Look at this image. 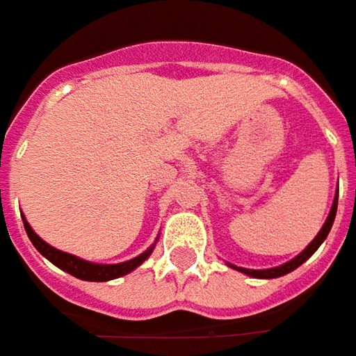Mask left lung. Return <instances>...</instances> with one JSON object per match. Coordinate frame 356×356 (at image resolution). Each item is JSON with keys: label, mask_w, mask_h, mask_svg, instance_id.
I'll use <instances>...</instances> for the list:
<instances>
[{"label": "left lung", "mask_w": 356, "mask_h": 356, "mask_svg": "<svg viewBox=\"0 0 356 356\" xmlns=\"http://www.w3.org/2000/svg\"><path fill=\"white\" fill-rule=\"evenodd\" d=\"M337 201H339V191L337 195H335V199H333V204H331V211H329V216H327V220L323 222V227L321 230L317 232V236L305 246V250L300 252L296 258H291L289 262L282 264V266H276V268H266V270H250V268H240V266H234V264H228L230 268H234V270H238L242 274H246V276L250 277H260V280H272V277H280V276H286L289 272H293L296 268H300L301 264L305 262V260H309L313 256V252L317 250L321 244H323V240L327 238V234H329V230L333 227V220H335V215H337Z\"/></svg>", "instance_id": "obj_1"}]
</instances>
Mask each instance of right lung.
<instances>
[{
    "label": "right lung",
    "instance_id": "right-lung-1",
    "mask_svg": "<svg viewBox=\"0 0 356 356\" xmlns=\"http://www.w3.org/2000/svg\"><path fill=\"white\" fill-rule=\"evenodd\" d=\"M21 218H23V227H25V232H27V236H29V240L33 242V246L41 252L49 262L55 264L56 268H60L63 272H67L70 276L79 277V280H84V282H110V280L126 276L129 272H134L136 268H140L141 264L152 256V252H154L155 248V242H157V238H155V242L147 248V250L141 252L140 256H136V258H131V260H126V262L96 264L88 262V260H82V258L74 256V254H68V252L58 250L55 246L47 244V242L33 230L31 225L27 222V218H25V216H21Z\"/></svg>",
    "mask_w": 356,
    "mask_h": 356
}]
</instances>
